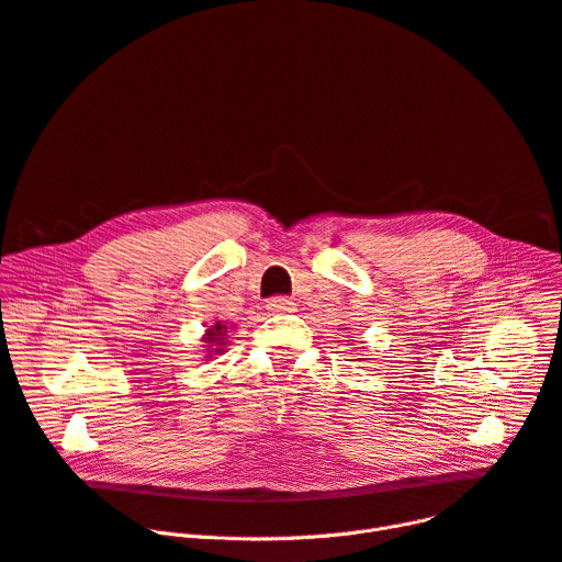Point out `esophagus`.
<instances>
[{
  "label": "esophagus",
  "instance_id": "obj_1",
  "mask_svg": "<svg viewBox=\"0 0 562 562\" xmlns=\"http://www.w3.org/2000/svg\"><path fill=\"white\" fill-rule=\"evenodd\" d=\"M268 311L270 313H292L294 311V302L290 296H272L268 302Z\"/></svg>",
  "mask_w": 562,
  "mask_h": 562
}]
</instances>
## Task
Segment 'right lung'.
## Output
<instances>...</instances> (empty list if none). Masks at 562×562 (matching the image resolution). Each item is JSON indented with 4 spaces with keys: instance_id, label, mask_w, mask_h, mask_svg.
I'll return each instance as SVG.
<instances>
[{
    "instance_id": "obj_1",
    "label": "right lung",
    "mask_w": 562,
    "mask_h": 562,
    "mask_svg": "<svg viewBox=\"0 0 562 562\" xmlns=\"http://www.w3.org/2000/svg\"><path fill=\"white\" fill-rule=\"evenodd\" d=\"M226 326L224 324H215V326H211V328H206V334H204V340L202 342H206L204 347H209V356H213V351L215 353H222L224 351V345H226Z\"/></svg>"
}]
</instances>
